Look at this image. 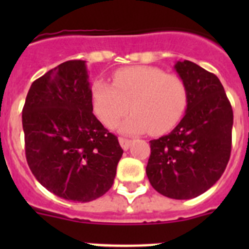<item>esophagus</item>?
I'll return each instance as SVG.
<instances>
[{
	"instance_id": "1",
	"label": "esophagus",
	"mask_w": 249,
	"mask_h": 249,
	"mask_svg": "<svg viewBox=\"0 0 249 249\" xmlns=\"http://www.w3.org/2000/svg\"><path fill=\"white\" fill-rule=\"evenodd\" d=\"M118 141H120L121 147H122V148L124 149V151H126V149H128L129 146H131V142H132L131 140H127V138L120 137V138H118Z\"/></svg>"
}]
</instances>
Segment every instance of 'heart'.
<instances>
[{
  "label": "heart",
  "instance_id": "b5f03b06",
  "mask_svg": "<svg viewBox=\"0 0 249 249\" xmlns=\"http://www.w3.org/2000/svg\"><path fill=\"white\" fill-rule=\"evenodd\" d=\"M190 93L183 78L155 66H131L114 71L112 85L102 80L91 86L94 114L108 128L118 124L124 133L163 135L177 126L188 106Z\"/></svg>",
  "mask_w": 249,
  "mask_h": 249
}]
</instances>
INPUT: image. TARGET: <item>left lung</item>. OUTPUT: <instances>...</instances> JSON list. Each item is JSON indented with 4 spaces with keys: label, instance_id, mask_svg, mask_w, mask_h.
<instances>
[{
    "label": "left lung",
    "instance_id": "obj_1",
    "mask_svg": "<svg viewBox=\"0 0 249 249\" xmlns=\"http://www.w3.org/2000/svg\"><path fill=\"white\" fill-rule=\"evenodd\" d=\"M175 68L188 87L187 111L171 133L149 141L146 173L158 193L190 199L210 190L227 167L233 111L215 74L191 61H178Z\"/></svg>",
    "mask_w": 249,
    "mask_h": 249
}]
</instances>
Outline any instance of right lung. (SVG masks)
Instances as JSON below:
<instances>
[{"label": "right lung", "mask_w": 249, "mask_h": 249, "mask_svg": "<svg viewBox=\"0 0 249 249\" xmlns=\"http://www.w3.org/2000/svg\"><path fill=\"white\" fill-rule=\"evenodd\" d=\"M85 61H67L31 85L22 109L26 160L61 198L89 202L113 184L123 149L93 114Z\"/></svg>", "instance_id": "right-lung-1"}]
</instances>
